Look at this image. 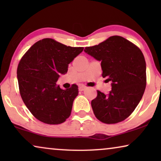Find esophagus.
I'll use <instances>...</instances> for the list:
<instances>
[{
  "mask_svg": "<svg viewBox=\"0 0 161 161\" xmlns=\"http://www.w3.org/2000/svg\"><path fill=\"white\" fill-rule=\"evenodd\" d=\"M78 89H79V91H80V92H83L86 89V86H79Z\"/></svg>",
  "mask_w": 161,
  "mask_h": 161,
  "instance_id": "1",
  "label": "esophagus"
}]
</instances>
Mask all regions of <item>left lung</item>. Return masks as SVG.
I'll list each match as a JSON object with an SVG mask.
<instances>
[{
    "mask_svg": "<svg viewBox=\"0 0 161 161\" xmlns=\"http://www.w3.org/2000/svg\"><path fill=\"white\" fill-rule=\"evenodd\" d=\"M84 51L101 61L102 75L111 82L108 94L97 91V97L92 100L94 115L105 124L125 120L139 103L146 88V62L142 52L119 36L85 47Z\"/></svg>",
    "mask_w": 161,
    "mask_h": 161,
    "instance_id": "obj_1",
    "label": "left lung"
}]
</instances>
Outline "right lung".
Instances as JSON below:
<instances>
[{"label": "right lung", "instance_id": "obj_1", "mask_svg": "<svg viewBox=\"0 0 161 161\" xmlns=\"http://www.w3.org/2000/svg\"><path fill=\"white\" fill-rule=\"evenodd\" d=\"M83 50V47H72L46 38L35 43L21 58L17 71L19 93L38 120L58 125L70 116L78 94V86L61 89L56 82Z\"/></svg>", "mask_w": 161, "mask_h": 161}]
</instances>
